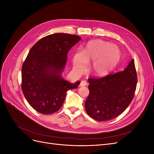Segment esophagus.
Here are the masks:
<instances>
[{
    "instance_id": "esophagus-1",
    "label": "esophagus",
    "mask_w": 154,
    "mask_h": 154,
    "mask_svg": "<svg viewBox=\"0 0 154 154\" xmlns=\"http://www.w3.org/2000/svg\"><path fill=\"white\" fill-rule=\"evenodd\" d=\"M87 85V82H86L85 80H83V81L81 82L80 86V87H84V86H86Z\"/></svg>"
}]
</instances>
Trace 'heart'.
I'll list each match as a JSON object with an SVG mask.
<instances>
[{
    "mask_svg": "<svg viewBox=\"0 0 154 154\" xmlns=\"http://www.w3.org/2000/svg\"><path fill=\"white\" fill-rule=\"evenodd\" d=\"M121 58L120 49L113 44L102 40L88 42L83 53L76 51L72 57V66L76 72H82L91 62V71L96 76H103L112 69Z\"/></svg>",
    "mask_w": 154,
    "mask_h": 154,
    "instance_id": "heart-1",
    "label": "heart"
}]
</instances>
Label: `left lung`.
<instances>
[{"label":"left lung","instance_id":"left-lung-1","mask_svg":"<svg viewBox=\"0 0 154 154\" xmlns=\"http://www.w3.org/2000/svg\"><path fill=\"white\" fill-rule=\"evenodd\" d=\"M137 81L133 59L123 71L101 78H88L89 95L85 103L87 113L98 122L117 118L133 100Z\"/></svg>","mask_w":154,"mask_h":154}]
</instances>
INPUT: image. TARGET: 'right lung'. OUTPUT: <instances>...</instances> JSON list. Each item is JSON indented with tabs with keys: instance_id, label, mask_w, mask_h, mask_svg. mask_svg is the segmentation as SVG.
<instances>
[{
	"instance_id": "obj_1",
	"label": "right lung",
	"mask_w": 154,
	"mask_h": 154,
	"mask_svg": "<svg viewBox=\"0 0 154 154\" xmlns=\"http://www.w3.org/2000/svg\"><path fill=\"white\" fill-rule=\"evenodd\" d=\"M71 34L54 33L32 46L22 67V90L26 100L43 114L58 111L67 92L76 88L80 82L71 83L62 77L67 53L81 40Z\"/></svg>"
}]
</instances>
